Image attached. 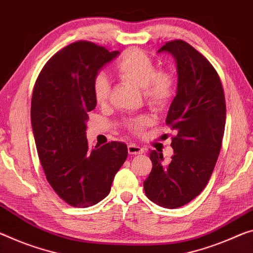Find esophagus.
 Wrapping results in <instances>:
<instances>
[{"label": "esophagus", "mask_w": 253, "mask_h": 253, "mask_svg": "<svg viewBox=\"0 0 253 253\" xmlns=\"http://www.w3.org/2000/svg\"><path fill=\"white\" fill-rule=\"evenodd\" d=\"M127 153L130 155H141L145 153V150L134 143H130V145H127Z\"/></svg>", "instance_id": "1"}]
</instances>
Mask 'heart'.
<instances>
[{
  "label": "heart",
  "instance_id": "b5f03b06",
  "mask_svg": "<svg viewBox=\"0 0 253 253\" xmlns=\"http://www.w3.org/2000/svg\"><path fill=\"white\" fill-rule=\"evenodd\" d=\"M116 72L122 80L142 89L146 100L154 107L166 106L175 94V76L169 70L156 71L154 60L139 48H130L124 52L116 64ZM92 90L97 104H106L111 96V84L107 77L103 73L97 75ZM150 123L151 119L148 115H141L126 121V126L133 133H140Z\"/></svg>",
  "mask_w": 253,
  "mask_h": 253
}]
</instances>
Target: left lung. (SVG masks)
<instances>
[{
    "instance_id": "1",
    "label": "left lung",
    "mask_w": 253,
    "mask_h": 253,
    "mask_svg": "<svg viewBox=\"0 0 253 253\" xmlns=\"http://www.w3.org/2000/svg\"><path fill=\"white\" fill-rule=\"evenodd\" d=\"M162 52L176 62V96L166 118L176 131L170 143L174 155L165 163L161 151H151L153 169L143 189L153 203L173 209L190 203L207 185L224 137L226 104L218 73L203 54L183 41L166 42Z\"/></svg>"
}]
</instances>
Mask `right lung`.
<instances>
[{"label":"right lung","instance_id":"right-lung-1","mask_svg":"<svg viewBox=\"0 0 253 253\" xmlns=\"http://www.w3.org/2000/svg\"><path fill=\"white\" fill-rule=\"evenodd\" d=\"M119 54L94 42H73L50 57L35 84L30 114L38 157L54 191L73 207L103 200L127 157L126 143L89 149L86 135L88 112L97 104L95 78Z\"/></svg>","mask_w":253,"mask_h":253}]
</instances>
